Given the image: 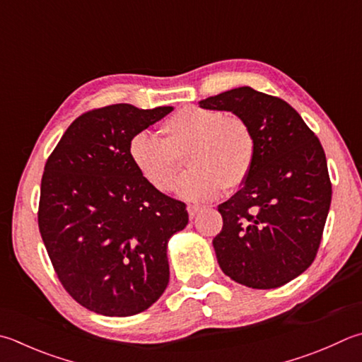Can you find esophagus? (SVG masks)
Wrapping results in <instances>:
<instances>
[{"mask_svg":"<svg viewBox=\"0 0 362 362\" xmlns=\"http://www.w3.org/2000/svg\"><path fill=\"white\" fill-rule=\"evenodd\" d=\"M200 209H202V208L199 206V204H189V206H187V213H189V217H190V219H194L195 214L199 213Z\"/></svg>","mask_w":362,"mask_h":362,"instance_id":"esophagus-1","label":"esophagus"}]
</instances>
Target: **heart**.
I'll return each mask as SVG.
<instances>
[{"instance_id": "b5f03b06", "label": "heart", "mask_w": 362, "mask_h": 362, "mask_svg": "<svg viewBox=\"0 0 362 362\" xmlns=\"http://www.w3.org/2000/svg\"><path fill=\"white\" fill-rule=\"evenodd\" d=\"M129 159L148 184L172 192L180 184L186 200L204 202L222 189L235 192L249 180L255 162V137L243 118L204 107H182L159 126V137L139 132L129 140Z\"/></svg>"}]
</instances>
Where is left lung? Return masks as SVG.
Wrapping results in <instances>:
<instances>
[{
	"label": "left lung",
	"mask_w": 362,
	"mask_h": 362,
	"mask_svg": "<svg viewBox=\"0 0 362 362\" xmlns=\"http://www.w3.org/2000/svg\"><path fill=\"white\" fill-rule=\"evenodd\" d=\"M200 107L235 113L255 137L249 180L217 208V263L249 288L282 287L309 268L322 243L332 197L322 143L290 104L249 86Z\"/></svg>",
	"instance_id": "1"
}]
</instances>
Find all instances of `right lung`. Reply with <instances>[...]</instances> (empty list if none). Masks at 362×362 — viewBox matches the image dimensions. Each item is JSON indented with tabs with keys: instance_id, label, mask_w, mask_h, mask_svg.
Listing matches in <instances>:
<instances>
[{
	"instance_id": "obj_1",
	"label": "right lung",
	"mask_w": 362,
	"mask_h": 362,
	"mask_svg": "<svg viewBox=\"0 0 362 362\" xmlns=\"http://www.w3.org/2000/svg\"><path fill=\"white\" fill-rule=\"evenodd\" d=\"M172 110L94 108L67 127L47 159L40 236L64 290L100 315L146 310L168 285L167 244L189 222L186 203L143 180L127 145Z\"/></svg>"
}]
</instances>
